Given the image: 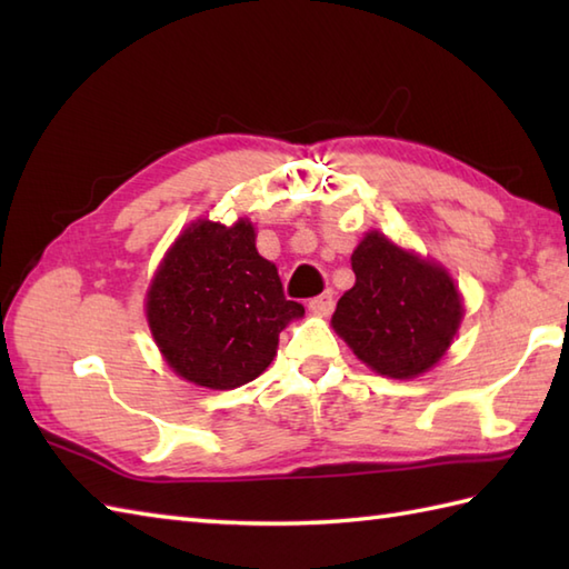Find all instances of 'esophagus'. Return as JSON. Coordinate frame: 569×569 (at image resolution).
I'll list each match as a JSON object with an SVG mask.
<instances>
[{"label":"esophagus","instance_id":"obj_1","mask_svg":"<svg viewBox=\"0 0 569 569\" xmlns=\"http://www.w3.org/2000/svg\"><path fill=\"white\" fill-rule=\"evenodd\" d=\"M308 308H310V312H316V316H330V312L335 310V296H332V291H325V293H320L316 298H310Z\"/></svg>","mask_w":569,"mask_h":569}]
</instances>
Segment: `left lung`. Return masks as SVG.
Masks as SVG:
<instances>
[{"label":"left lung","instance_id":"left-lung-1","mask_svg":"<svg viewBox=\"0 0 569 569\" xmlns=\"http://www.w3.org/2000/svg\"><path fill=\"white\" fill-rule=\"evenodd\" d=\"M357 283L340 298L335 330L373 371L413 379L438 361L462 320V300L440 266L369 232L352 253Z\"/></svg>","mask_w":569,"mask_h":569}]
</instances>
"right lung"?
I'll return each mask as SVG.
<instances>
[{
	"instance_id": "right-lung-1",
	"label": "right lung",
	"mask_w": 569,
	"mask_h": 569,
	"mask_svg": "<svg viewBox=\"0 0 569 569\" xmlns=\"http://www.w3.org/2000/svg\"><path fill=\"white\" fill-rule=\"evenodd\" d=\"M253 227L196 222L178 237L149 288L153 340L180 377L237 389L271 365L281 332L306 308L288 300Z\"/></svg>"
}]
</instances>
